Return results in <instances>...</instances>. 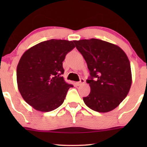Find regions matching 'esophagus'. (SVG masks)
<instances>
[{
  "mask_svg": "<svg viewBox=\"0 0 147 147\" xmlns=\"http://www.w3.org/2000/svg\"><path fill=\"white\" fill-rule=\"evenodd\" d=\"M84 82H85V80H84V79H82H82L80 80V82H76V84H77L78 86H80V85H82V84H84Z\"/></svg>",
  "mask_w": 147,
  "mask_h": 147,
  "instance_id": "1",
  "label": "esophagus"
}]
</instances>
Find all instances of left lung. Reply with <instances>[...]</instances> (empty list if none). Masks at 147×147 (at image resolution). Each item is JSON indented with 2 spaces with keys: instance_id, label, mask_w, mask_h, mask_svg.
<instances>
[{
  "instance_id": "obj_1",
  "label": "left lung",
  "mask_w": 147,
  "mask_h": 147,
  "mask_svg": "<svg viewBox=\"0 0 147 147\" xmlns=\"http://www.w3.org/2000/svg\"><path fill=\"white\" fill-rule=\"evenodd\" d=\"M90 70V93L83 100L94 111L108 112L126 97L132 84L129 59L118 45L97 39L74 41Z\"/></svg>"
}]
</instances>
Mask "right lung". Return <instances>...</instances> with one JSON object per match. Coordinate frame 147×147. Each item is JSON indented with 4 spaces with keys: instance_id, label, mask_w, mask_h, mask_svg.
I'll list each match as a JSON object with an SVG mask.
<instances>
[{
    "instance_id": "right-lung-1",
    "label": "right lung",
    "mask_w": 147,
    "mask_h": 147,
    "mask_svg": "<svg viewBox=\"0 0 147 147\" xmlns=\"http://www.w3.org/2000/svg\"><path fill=\"white\" fill-rule=\"evenodd\" d=\"M74 41L50 39L27 50L19 60L17 81L20 94L34 109L50 112L63 104L69 88L62 77L63 61Z\"/></svg>"
}]
</instances>
